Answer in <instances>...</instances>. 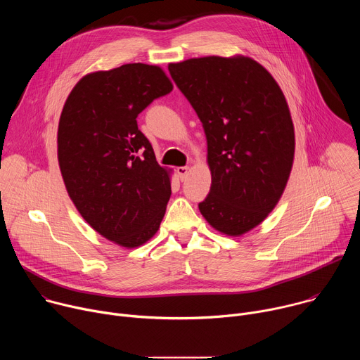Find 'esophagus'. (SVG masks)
<instances>
[{
    "label": "esophagus",
    "instance_id": "obj_1",
    "mask_svg": "<svg viewBox=\"0 0 360 360\" xmlns=\"http://www.w3.org/2000/svg\"><path fill=\"white\" fill-rule=\"evenodd\" d=\"M176 172H178L181 181H184V179L186 178L188 172H189V168H188V167H179V168H176Z\"/></svg>",
    "mask_w": 360,
    "mask_h": 360
}]
</instances>
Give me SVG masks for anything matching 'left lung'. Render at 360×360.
<instances>
[{
	"label": "left lung",
	"instance_id": "obj_1",
	"mask_svg": "<svg viewBox=\"0 0 360 360\" xmlns=\"http://www.w3.org/2000/svg\"><path fill=\"white\" fill-rule=\"evenodd\" d=\"M168 70L207 135L212 184L199 211L239 236L272 212L289 179L295 132L285 95L248 57L192 58Z\"/></svg>",
	"mask_w": 360,
	"mask_h": 360
}]
</instances>
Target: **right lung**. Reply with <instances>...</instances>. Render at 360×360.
I'll return each instance as SVG.
<instances>
[{
	"label": "right lung",
	"mask_w": 360,
	"mask_h": 360,
	"mask_svg": "<svg viewBox=\"0 0 360 360\" xmlns=\"http://www.w3.org/2000/svg\"><path fill=\"white\" fill-rule=\"evenodd\" d=\"M172 88L160 67L125 64L79 79L61 112L58 162L68 195L99 235L125 248L157 233L171 198L169 172L136 118Z\"/></svg>",
	"instance_id": "add662e5"
}]
</instances>
